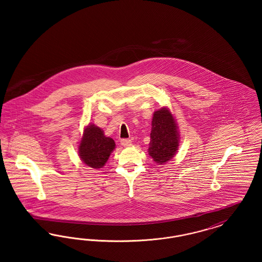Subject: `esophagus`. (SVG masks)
I'll list each match as a JSON object with an SVG mask.
<instances>
[{
  "label": "esophagus",
  "mask_w": 262,
  "mask_h": 262,
  "mask_svg": "<svg viewBox=\"0 0 262 262\" xmlns=\"http://www.w3.org/2000/svg\"><path fill=\"white\" fill-rule=\"evenodd\" d=\"M121 144L123 146H130L132 145V140L127 139V138H123V139H121Z\"/></svg>",
  "instance_id": "34e87169"
}]
</instances>
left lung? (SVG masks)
<instances>
[{
	"instance_id": "8db88e82",
	"label": "left lung",
	"mask_w": 262,
	"mask_h": 262,
	"mask_svg": "<svg viewBox=\"0 0 262 262\" xmlns=\"http://www.w3.org/2000/svg\"><path fill=\"white\" fill-rule=\"evenodd\" d=\"M151 125L148 152L157 165H163L174 157L179 147L178 126L167 108L154 112Z\"/></svg>"
}]
</instances>
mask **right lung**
<instances>
[{"mask_svg": "<svg viewBox=\"0 0 262 262\" xmlns=\"http://www.w3.org/2000/svg\"><path fill=\"white\" fill-rule=\"evenodd\" d=\"M115 145V141L111 137H105L100 127L91 124L83 132L78 146V155L85 165L100 169L109 159Z\"/></svg>", "mask_w": 262, "mask_h": 262, "instance_id": "1", "label": "right lung"}]
</instances>
